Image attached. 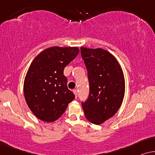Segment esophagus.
<instances>
[{
  "instance_id": "esophagus-1",
  "label": "esophagus",
  "mask_w": 155,
  "mask_h": 155,
  "mask_svg": "<svg viewBox=\"0 0 155 155\" xmlns=\"http://www.w3.org/2000/svg\"><path fill=\"white\" fill-rule=\"evenodd\" d=\"M73 92H74V93L75 97H78V91H77V90H74Z\"/></svg>"
}]
</instances>
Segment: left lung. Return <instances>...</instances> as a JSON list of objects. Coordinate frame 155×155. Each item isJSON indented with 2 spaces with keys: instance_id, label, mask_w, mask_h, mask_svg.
<instances>
[{
  "instance_id": "8db88e82",
  "label": "left lung",
  "mask_w": 155,
  "mask_h": 155,
  "mask_svg": "<svg viewBox=\"0 0 155 155\" xmlns=\"http://www.w3.org/2000/svg\"><path fill=\"white\" fill-rule=\"evenodd\" d=\"M81 53L88 71L89 95L82 102L85 117L100 125L116 114L125 93V81L116 58L102 48H81Z\"/></svg>"
}]
</instances>
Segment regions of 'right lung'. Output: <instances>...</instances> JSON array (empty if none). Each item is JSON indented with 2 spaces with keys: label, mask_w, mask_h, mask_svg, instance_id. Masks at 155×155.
<instances>
[{
  "label": "right lung",
  "mask_w": 155,
  "mask_h": 155,
  "mask_svg": "<svg viewBox=\"0 0 155 155\" xmlns=\"http://www.w3.org/2000/svg\"><path fill=\"white\" fill-rule=\"evenodd\" d=\"M78 52L77 47H51L38 54L31 62L24 83V94L37 118L55 121L75 98L67 88L64 69Z\"/></svg>",
  "instance_id": "1"
}]
</instances>
